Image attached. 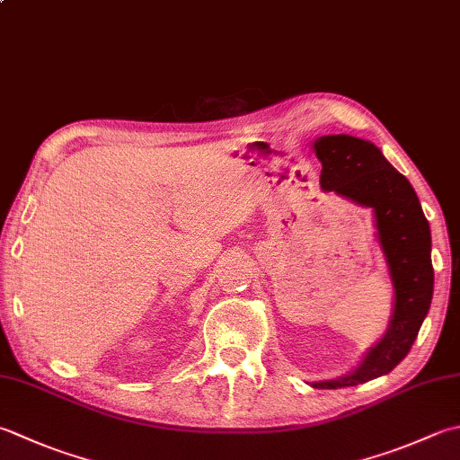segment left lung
I'll return each mask as SVG.
<instances>
[{"label":"left lung","mask_w":460,"mask_h":460,"mask_svg":"<svg viewBox=\"0 0 460 460\" xmlns=\"http://www.w3.org/2000/svg\"><path fill=\"white\" fill-rule=\"evenodd\" d=\"M313 149L323 165L321 187L373 209L376 239L394 289L389 329L368 349L361 365L339 379L313 383L314 389H343L391 373L415 343L433 299L430 227L415 189L371 141L325 135Z\"/></svg>","instance_id":"1"}]
</instances>
